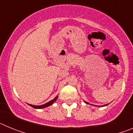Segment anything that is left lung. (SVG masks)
Here are the masks:
<instances>
[{
	"label": "left lung",
	"mask_w": 133,
	"mask_h": 133,
	"mask_svg": "<svg viewBox=\"0 0 133 133\" xmlns=\"http://www.w3.org/2000/svg\"><path fill=\"white\" fill-rule=\"evenodd\" d=\"M85 103H87V104H89V103H87V102H86V101H85ZM108 104H104V106H107V105H108Z\"/></svg>",
	"instance_id": "obj_1"
}]
</instances>
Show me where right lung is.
Instances as JSON below:
<instances>
[{
	"label": "right lung",
	"instance_id": "obj_1",
	"mask_svg": "<svg viewBox=\"0 0 133 133\" xmlns=\"http://www.w3.org/2000/svg\"><path fill=\"white\" fill-rule=\"evenodd\" d=\"M57 98H58V96H56V97H55L54 99L51 100L50 101L48 102V103H46V104H43V105H39V106H37V105H32V104H29V105H30V106L32 107L35 108V109H43V108L47 107H49V106H50V105H52V104H53L55 101H56Z\"/></svg>",
	"mask_w": 133,
	"mask_h": 133
}]
</instances>
